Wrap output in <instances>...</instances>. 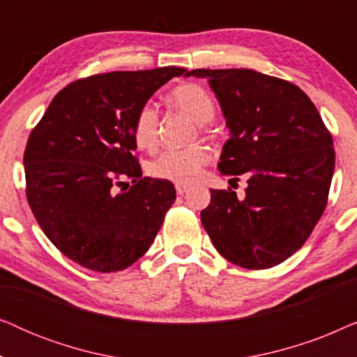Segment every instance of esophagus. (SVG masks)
<instances>
[{
    "label": "esophagus",
    "mask_w": 357,
    "mask_h": 357,
    "mask_svg": "<svg viewBox=\"0 0 357 357\" xmlns=\"http://www.w3.org/2000/svg\"><path fill=\"white\" fill-rule=\"evenodd\" d=\"M188 185H185V183H177L175 185V190H177V193L178 195H183V193H187L188 192Z\"/></svg>",
    "instance_id": "esophagus-1"
}]
</instances>
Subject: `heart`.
<instances>
[{
  "label": "heart",
  "mask_w": 357,
  "mask_h": 357,
  "mask_svg": "<svg viewBox=\"0 0 357 357\" xmlns=\"http://www.w3.org/2000/svg\"><path fill=\"white\" fill-rule=\"evenodd\" d=\"M169 104L187 114L202 128L216 115V102L203 86L195 82L175 86L167 94ZM159 138V115L153 105L146 104L136 112L133 121V139L141 149H153ZM209 160V151L203 144H192L183 149H167L148 165L155 178L177 183H192L199 177Z\"/></svg>",
  "instance_id": "b5f03b06"
}]
</instances>
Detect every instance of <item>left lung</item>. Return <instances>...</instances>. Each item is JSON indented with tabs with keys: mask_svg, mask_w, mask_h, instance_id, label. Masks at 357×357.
Returning a JSON list of instances; mask_svg holds the SVG:
<instances>
[{
	"mask_svg": "<svg viewBox=\"0 0 357 357\" xmlns=\"http://www.w3.org/2000/svg\"><path fill=\"white\" fill-rule=\"evenodd\" d=\"M206 77L231 138L218 169L247 177L245 198L211 190L202 222L234 265L266 270L304 245L324 214L335 170L333 138L307 94L289 81L245 70H192Z\"/></svg>",
	"mask_w": 357,
	"mask_h": 357,
	"instance_id": "1",
	"label": "left lung"
}]
</instances>
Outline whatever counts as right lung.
<instances>
[{"label":"right lung","instance_id":"obj_1","mask_svg":"<svg viewBox=\"0 0 357 357\" xmlns=\"http://www.w3.org/2000/svg\"><path fill=\"white\" fill-rule=\"evenodd\" d=\"M185 73L167 66L82 77L53 97L31 131L24 153L29 206L53 245L77 265L125 270L154 242L175 188L143 177L133 121L160 86Z\"/></svg>","mask_w":357,"mask_h":357}]
</instances>
